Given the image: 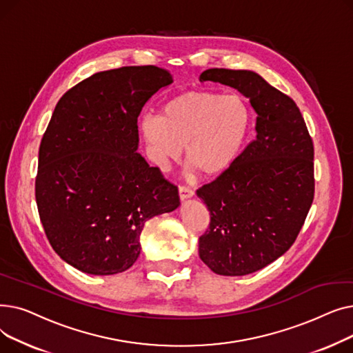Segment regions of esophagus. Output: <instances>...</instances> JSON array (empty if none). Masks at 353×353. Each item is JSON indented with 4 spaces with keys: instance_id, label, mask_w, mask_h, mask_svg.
<instances>
[{
    "instance_id": "34e87169",
    "label": "esophagus",
    "mask_w": 353,
    "mask_h": 353,
    "mask_svg": "<svg viewBox=\"0 0 353 353\" xmlns=\"http://www.w3.org/2000/svg\"><path fill=\"white\" fill-rule=\"evenodd\" d=\"M193 190L186 188V186H179V196L181 200H186V199H190L193 196Z\"/></svg>"
}]
</instances>
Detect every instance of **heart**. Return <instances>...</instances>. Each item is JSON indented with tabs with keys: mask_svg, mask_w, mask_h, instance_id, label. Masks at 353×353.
Returning a JSON list of instances; mask_svg holds the SVG:
<instances>
[{
	"mask_svg": "<svg viewBox=\"0 0 353 353\" xmlns=\"http://www.w3.org/2000/svg\"><path fill=\"white\" fill-rule=\"evenodd\" d=\"M252 116L242 96L188 90L167 100L160 117L145 116L141 133L159 165L176 160L186 145V161L212 177L226 172L242 153Z\"/></svg>",
	"mask_w": 353,
	"mask_h": 353,
	"instance_id": "1",
	"label": "heart"
}]
</instances>
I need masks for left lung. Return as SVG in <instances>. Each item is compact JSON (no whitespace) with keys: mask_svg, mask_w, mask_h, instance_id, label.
I'll list each match as a JSON object with an SVG mask.
<instances>
[{"mask_svg":"<svg viewBox=\"0 0 353 353\" xmlns=\"http://www.w3.org/2000/svg\"><path fill=\"white\" fill-rule=\"evenodd\" d=\"M199 80L233 87L256 111V139L196 193L210 212L199 256L214 273L245 276L289 250L313 201V141L299 107L249 70L210 68Z\"/></svg>","mask_w":353,"mask_h":353,"instance_id":"1","label":"left lung"}]
</instances>
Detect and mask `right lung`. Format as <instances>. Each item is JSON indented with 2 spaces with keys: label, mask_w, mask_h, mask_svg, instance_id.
Instances as JSON below:
<instances>
[{
  "label": "right lung",
  "mask_w": 353,
  "mask_h": 353,
  "mask_svg": "<svg viewBox=\"0 0 353 353\" xmlns=\"http://www.w3.org/2000/svg\"><path fill=\"white\" fill-rule=\"evenodd\" d=\"M173 83L156 65L92 74L54 108L39 152L35 200L46 236L64 262L116 274L140 254L148 219L180 206L177 186L137 153V117Z\"/></svg>",
  "instance_id": "1"
}]
</instances>
